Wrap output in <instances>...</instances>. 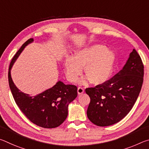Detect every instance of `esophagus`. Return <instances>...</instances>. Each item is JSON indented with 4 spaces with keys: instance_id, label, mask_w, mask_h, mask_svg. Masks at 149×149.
<instances>
[{
    "instance_id": "obj_1",
    "label": "esophagus",
    "mask_w": 149,
    "mask_h": 149,
    "mask_svg": "<svg viewBox=\"0 0 149 149\" xmlns=\"http://www.w3.org/2000/svg\"><path fill=\"white\" fill-rule=\"evenodd\" d=\"M84 93V89L81 87H78L77 88V93L79 95H81Z\"/></svg>"
}]
</instances>
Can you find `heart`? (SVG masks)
Wrapping results in <instances>:
<instances>
[{
    "mask_svg": "<svg viewBox=\"0 0 149 149\" xmlns=\"http://www.w3.org/2000/svg\"><path fill=\"white\" fill-rule=\"evenodd\" d=\"M116 54L105 45L95 44L77 50L74 57H68L64 62V68L67 78L74 82L81 75L85 67V74L92 84L99 85L109 80L114 70Z\"/></svg>",
    "mask_w": 149,
    "mask_h": 149,
    "instance_id": "heart-1",
    "label": "heart"
}]
</instances>
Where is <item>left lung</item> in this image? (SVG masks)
Listing matches in <instances>:
<instances>
[{
    "label": "left lung",
    "mask_w": 149,
    "mask_h": 149,
    "mask_svg": "<svg viewBox=\"0 0 149 149\" xmlns=\"http://www.w3.org/2000/svg\"><path fill=\"white\" fill-rule=\"evenodd\" d=\"M144 66L135 49L123 68L104 84L87 88L91 102L87 115L98 126H109L120 122L132 110L143 82Z\"/></svg>",
    "instance_id": "1"
}]
</instances>
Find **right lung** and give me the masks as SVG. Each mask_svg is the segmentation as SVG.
Here are the masks:
<instances>
[{"instance_id": "right-lung-1", "label": "right lung", "mask_w": 149, "mask_h": 149, "mask_svg": "<svg viewBox=\"0 0 149 149\" xmlns=\"http://www.w3.org/2000/svg\"><path fill=\"white\" fill-rule=\"evenodd\" d=\"M33 42V39H29L24 42L12 60L8 70L10 89L19 109L31 122L44 128L56 127L66 119L68 105L77 97V89L58 81L53 87L32 96L16 86L11 77L12 68L25 47Z\"/></svg>"}]
</instances>
